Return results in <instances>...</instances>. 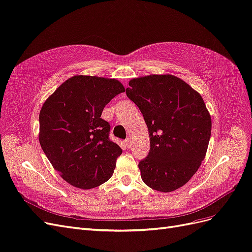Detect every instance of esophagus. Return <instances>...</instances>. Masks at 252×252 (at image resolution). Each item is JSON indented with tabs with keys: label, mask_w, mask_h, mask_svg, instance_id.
I'll return each instance as SVG.
<instances>
[{
	"label": "esophagus",
	"mask_w": 252,
	"mask_h": 252,
	"mask_svg": "<svg viewBox=\"0 0 252 252\" xmlns=\"http://www.w3.org/2000/svg\"><path fill=\"white\" fill-rule=\"evenodd\" d=\"M125 143H126V147H128V148H129V145H131V144H132V141H131V139H128V138H127V139H126Z\"/></svg>",
	"instance_id": "1"
}]
</instances>
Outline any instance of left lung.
Segmentation results:
<instances>
[{
    "label": "left lung",
    "instance_id": "8db88e82",
    "mask_svg": "<svg viewBox=\"0 0 252 252\" xmlns=\"http://www.w3.org/2000/svg\"><path fill=\"white\" fill-rule=\"evenodd\" d=\"M126 96L142 113L151 149L139 162L149 188L174 191L188 183L204 160L212 118L201 95L174 75L133 78Z\"/></svg>",
    "mask_w": 252,
    "mask_h": 252
}]
</instances>
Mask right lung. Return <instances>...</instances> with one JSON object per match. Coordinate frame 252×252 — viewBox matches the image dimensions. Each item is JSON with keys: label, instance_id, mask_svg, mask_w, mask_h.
<instances>
[{"label": "right lung", "instance_id": "1", "mask_svg": "<svg viewBox=\"0 0 252 252\" xmlns=\"http://www.w3.org/2000/svg\"><path fill=\"white\" fill-rule=\"evenodd\" d=\"M125 87L114 78L75 75L63 83L39 112L38 139L64 181L82 189L107 182L123 150L110 140L101 118L105 104Z\"/></svg>", "mask_w": 252, "mask_h": 252}]
</instances>
